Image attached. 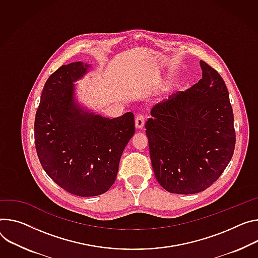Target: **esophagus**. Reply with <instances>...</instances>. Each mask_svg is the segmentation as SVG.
I'll return each mask as SVG.
<instances>
[{
  "mask_svg": "<svg viewBox=\"0 0 258 258\" xmlns=\"http://www.w3.org/2000/svg\"><path fill=\"white\" fill-rule=\"evenodd\" d=\"M135 123H136V127L137 128H142L145 124V117L142 114H139L136 116L135 119Z\"/></svg>",
  "mask_w": 258,
  "mask_h": 258,
  "instance_id": "obj_1",
  "label": "esophagus"
}]
</instances>
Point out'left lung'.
<instances>
[{"label": "left lung", "mask_w": 258, "mask_h": 258, "mask_svg": "<svg viewBox=\"0 0 258 258\" xmlns=\"http://www.w3.org/2000/svg\"><path fill=\"white\" fill-rule=\"evenodd\" d=\"M203 77L156 104L145 124L153 172L171 194L194 195L212 185L236 145L233 113L222 77L200 61Z\"/></svg>", "instance_id": "1"}]
</instances>
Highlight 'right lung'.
I'll return each mask as SVG.
<instances>
[{
  "label": "right lung",
  "instance_id": "add662e5",
  "mask_svg": "<svg viewBox=\"0 0 258 258\" xmlns=\"http://www.w3.org/2000/svg\"><path fill=\"white\" fill-rule=\"evenodd\" d=\"M89 63L62 64L46 81L35 118V144L47 174L79 197L105 194L115 182L121 154L135 134L134 114L108 118L75 98Z\"/></svg>",
  "mask_w": 258,
  "mask_h": 258
}]
</instances>
